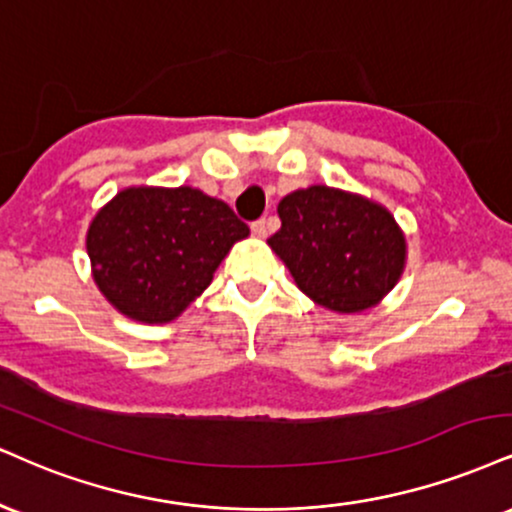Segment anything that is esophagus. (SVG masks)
<instances>
[{
  "mask_svg": "<svg viewBox=\"0 0 512 512\" xmlns=\"http://www.w3.org/2000/svg\"><path fill=\"white\" fill-rule=\"evenodd\" d=\"M250 229H252V233H255V236H260V238H264L267 236L269 231H272V226H269V219H257V221H252L250 224Z\"/></svg>",
  "mask_w": 512,
  "mask_h": 512,
  "instance_id": "1",
  "label": "esophagus"
}]
</instances>
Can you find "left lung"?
<instances>
[{"mask_svg": "<svg viewBox=\"0 0 512 512\" xmlns=\"http://www.w3.org/2000/svg\"><path fill=\"white\" fill-rule=\"evenodd\" d=\"M281 229L269 238L295 283L319 305L360 312L396 286L405 238L384 207L312 186L279 202Z\"/></svg>", "mask_w": 512, "mask_h": 512, "instance_id": "left-lung-1", "label": "left lung"}]
</instances>
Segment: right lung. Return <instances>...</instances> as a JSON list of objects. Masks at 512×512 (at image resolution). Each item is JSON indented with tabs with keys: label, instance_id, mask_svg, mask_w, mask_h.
<instances>
[{
	"label": "right lung",
	"instance_id": "add662e5",
	"mask_svg": "<svg viewBox=\"0 0 512 512\" xmlns=\"http://www.w3.org/2000/svg\"><path fill=\"white\" fill-rule=\"evenodd\" d=\"M248 233L226 202L202 190L128 188L90 224L88 255L109 303L157 324L181 315Z\"/></svg>",
	"mask_w": 512,
	"mask_h": 512
}]
</instances>
